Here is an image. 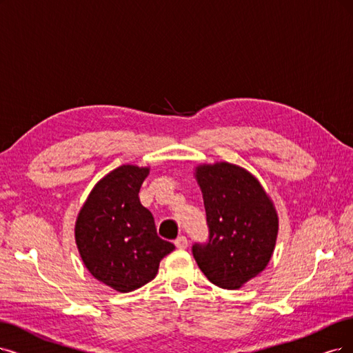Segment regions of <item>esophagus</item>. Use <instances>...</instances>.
<instances>
[{"label":"esophagus","mask_w":353,"mask_h":353,"mask_svg":"<svg viewBox=\"0 0 353 353\" xmlns=\"http://www.w3.org/2000/svg\"><path fill=\"white\" fill-rule=\"evenodd\" d=\"M174 244H176L177 249H186V247H188V239L185 236H180V237L176 239Z\"/></svg>","instance_id":"1"}]
</instances>
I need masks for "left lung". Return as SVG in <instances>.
Here are the masks:
<instances>
[{"label":"left lung","instance_id":"8db88e82","mask_svg":"<svg viewBox=\"0 0 353 353\" xmlns=\"http://www.w3.org/2000/svg\"><path fill=\"white\" fill-rule=\"evenodd\" d=\"M210 237L192 253L214 285L239 290L257 276L272 257L278 214L259 180L230 163L196 167Z\"/></svg>","mask_w":353,"mask_h":353}]
</instances>
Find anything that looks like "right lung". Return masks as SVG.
I'll return each instance as SVG.
<instances>
[{"instance_id": "add662e5", "label": "right lung", "mask_w": 353, "mask_h": 353, "mask_svg": "<svg viewBox=\"0 0 353 353\" xmlns=\"http://www.w3.org/2000/svg\"><path fill=\"white\" fill-rule=\"evenodd\" d=\"M148 167L121 165L93 188L75 223V243L88 272L114 291L152 281L174 244L157 236L152 214L139 202Z\"/></svg>"}]
</instances>
